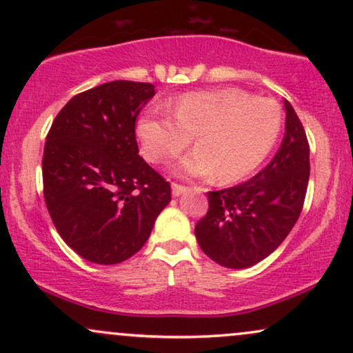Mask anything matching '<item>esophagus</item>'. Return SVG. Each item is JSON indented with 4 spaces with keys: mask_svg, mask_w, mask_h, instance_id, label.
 I'll list each match as a JSON object with an SVG mask.
<instances>
[{
    "mask_svg": "<svg viewBox=\"0 0 353 353\" xmlns=\"http://www.w3.org/2000/svg\"><path fill=\"white\" fill-rule=\"evenodd\" d=\"M185 192H187V187L185 185L176 184V182H174V184H172V195H174V197H179V195L185 194Z\"/></svg>",
    "mask_w": 353,
    "mask_h": 353,
    "instance_id": "esophagus-1",
    "label": "esophagus"
}]
</instances>
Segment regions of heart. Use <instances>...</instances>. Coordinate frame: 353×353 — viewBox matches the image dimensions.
Segmentation results:
<instances>
[{
  "label": "heart",
  "mask_w": 353,
  "mask_h": 353,
  "mask_svg": "<svg viewBox=\"0 0 353 353\" xmlns=\"http://www.w3.org/2000/svg\"><path fill=\"white\" fill-rule=\"evenodd\" d=\"M283 127L282 107L239 88L187 92L168 107H154L138 119L137 135L151 163L181 159L182 177H213L230 184L252 174L274 151Z\"/></svg>",
  "instance_id": "1"
}]
</instances>
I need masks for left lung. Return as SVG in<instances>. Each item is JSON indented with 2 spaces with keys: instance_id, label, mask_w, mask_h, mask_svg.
I'll return each mask as SVG.
<instances>
[{
  "instance_id": "1",
  "label": "left lung",
  "mask_w": 353,
  "mask_h": 353,
  "mask_svg": "<svg viewBox=\"0 0 353 353\" xmlns=\"http://www.w3.org/2000/svg\"><path fill=\"white\" fill-rule=\"evenodd\" d=\"M285 137L274 159L251 181L208 192V212L195 226L199 246L216 264L246 269L275 251L300 216L310 181V145L285 101Z\"/></svg>"
}]
</instances>
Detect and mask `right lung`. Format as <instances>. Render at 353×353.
<instances>
[{
    "instance_id": "obj_1",
    "label": "right lung",
    "mask_w": 353,
    "mask_h": 353,
    "mask_svg": "<svg viewBox=\"0 0 353 353\" xmlns=\"http://www.w3.org/2000/svg\"><path fill=\"white\" fill-rule=\"evenodd\" d=\"M151 83L110 81L71 97L48 130L43 197L58 234L94 264L143 248L171 185L138 154L135 123Z\"/></svg>"
}]
</instances>
